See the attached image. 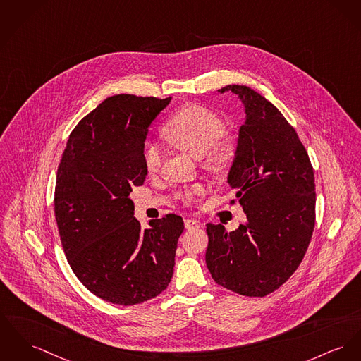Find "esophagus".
<instances>
[{
  "label": "esophagus",
  "mask_w": 361,
  "mask_h": 361,
  "mask_svg": "<svg viewBox=\"0 0 361 361\" xmlns=\"http://www.w3.org/2000/svg\"><path fill=\"white\" fill-rule=\"evenodd\" d=\"M185 227L188 230H192V228H198L200 227V221L195 220V219H185Z\"/></svg>",
  "instance_id": "obj_1"
}]
</instances>
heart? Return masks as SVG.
I'll list each match as a JSON object with an SVG mask.
<instances>
[{"label": "heart", "instance_id": "heart-1", "mask_svg": "<svg viewBox=\"0 0 361 361\" xmlns=\"http://www.w3.org/2000/svg\"><path fill=\"white\" fill-rule=\"evenodd\" d=\"M223 130L224 123L220 116L205 106L192 104L179 109L166 123L163 135L178 149L190 153L194 157H201L205 167L224 172L234 166L240 145L233 134ZM142 160L146 172L156 173L163 160L160 147L156 144L145 145ZM202 192L204 188L197 185L185 195L190 198Z\"/></svg>", "mask_w": 361, "mask_h": 361}]
</instances>
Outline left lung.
I'll list each match as a JSON object with an SVG mask.
<instances>
[{
    "mask_svg": "<svg viewBox=\"0 0 361 361\" xmlns=\"http://www.w3.org/2000/svg\"><path fill=\"white\" fill-rule=\"evenodd\" d=\"M217 92H231L245 105L228 185L247 221L230 233L223 224H207V267L217 285L264 297L294 274L312 238V164L293 126L264 97L240 85Z\"/></svg>",
    "mask_w": 361,
    "mask_h": 361,
    "instance_id": "8db88e82",
    "label": "left lung"
}]
</instances>
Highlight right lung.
<instances>
[{"instance_id": "1", "label": "right lung", "mask_w": 361, "mask_h": 361, "mask_svg": "<svg viewBox=\"0 0 361 361\" xmlns=\"http://www.w3.org/2000/svg\"><path fill=\"white\" fill-rule=\"evenodd\" d=\"M169 101L108 97L73 128L57 169L54 216L68 264L85 288L112 304L145 302L173 274L182 217L169 214L142 230L130 198L147 173V127Z\"/></svg>"}]
</instances>
